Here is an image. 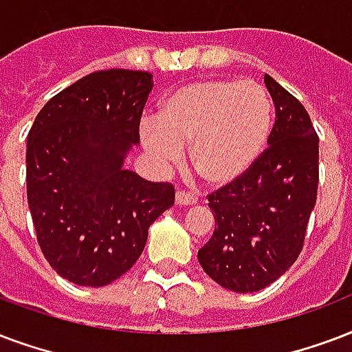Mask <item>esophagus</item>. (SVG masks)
I'll use <instances>...</instances> for the list:
<instances>
[{"instance_id":"34e87169","label":"esophagus","mask_w":352,"mask_h":352,"mask_svg":"<svg viewBox=\"0 0 352 352\" xmlns=\"http://www.w3.org/2000/svg\"><path fill=\"white\" fill-rule=\"evenodd\" d=\"M197 197L190 192H177L175 194V203L179 206H188V205H195L197 203Z\"/></svg>"}]
</instances>
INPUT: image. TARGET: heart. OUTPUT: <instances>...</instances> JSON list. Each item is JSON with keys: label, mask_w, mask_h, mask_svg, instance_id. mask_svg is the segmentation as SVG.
Wrapping results in <instances>:
<instances>
[{"label": "heart", "mask_w": 352, "mask_h": 352, "mask_svg": "<svg viewBox=\"0 0 352 352\" xmlns=\"http://www.w3.org/2000/svg\"><path fill=\"white\" fill-rule=\"evenodd\" d=\"M158 123L142 129V144L160 164H175L190 146V164L214 188L229 186L262 157L273 127V104L254 80L205 79L160 101Z\"/></svg>", "instance_id": "1"}]
</instances>
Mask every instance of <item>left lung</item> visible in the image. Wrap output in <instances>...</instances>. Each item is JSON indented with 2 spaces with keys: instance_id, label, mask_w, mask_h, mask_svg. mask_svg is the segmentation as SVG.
Masks as SVG:
<instances>
[{
  "instance_id": "left-lung-1",
  "label": "left lung",
  "mask_w": 352,
  "mask_h": 352,
  "mask_svg": "<svg viewBox=\"0 0 352 352\" xmlns=\"http://www.w3.org/2000/svg\"><path fill=\"white\" fill-rule=\"evenodd\" d=\"M275 125L256 164L208 195L216 229L197 258L219 286L253 294L292 267L305 241L319 182V138L307 109L264 75Z\"/></svg>"
}]
</instances>
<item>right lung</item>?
<instances>
[{
    "mask_svg": "<svg viewBox=\"0 0 352 352\" xmlns=\"http://www.w3.org/2000/svg\"><path fill=\"white\" fill-rule=\"evenodd\" d=\"M153 75L103 69L38 112L27 136V203L45 260L63 278L101 288L127 273L147 230L175 203L170 182L123 168L140 142Z\"/></svg>",
    "mask_w": 352,
    "mask_h": 352,
    "instance_id": "right-lung-1",
    "label": "right lung"
}]
</instances>
